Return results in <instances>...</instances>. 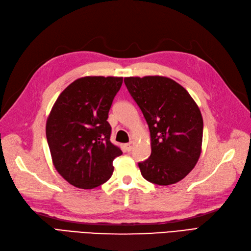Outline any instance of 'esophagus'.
Segmentation results:
<instances>
[{"instance_id": "34e87169", "label": "esophagus", "mask_w": 251, "mask_h": 251, "mask_svg": "<svg viewBox=\"0 0 251 251\" xmlns=\"http://www.w3.org/2000/svg\"><path fill=\"white\" fill-rule=\"evenodd\" d=\"M134 146H135V142H134V141H130V142L126 144V150H127L128 151H131L133 150Z\"/></svg>"}]
</instances>
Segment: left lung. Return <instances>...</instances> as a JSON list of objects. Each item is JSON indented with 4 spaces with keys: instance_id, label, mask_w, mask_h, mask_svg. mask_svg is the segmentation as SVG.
Segmentation results:
<instances>
[{
    "instance_id": "8db88e82",
    "label": "left lung",
    "mask_w": 251,
    "mask_h": 251,
    "mask_svg": "<svg viewBox=\"0 0 251 251\" xmlns=\"http://www.w3.org/2000/svg\"><path fill=\"white\" fill-rule=\"evenodd\" d=\"M125 83L151 133V156L138 163L142 177L157 185L177 183L201 154L203 118L198 105L169 77H126Z\"/></svg>"
}]
</instances>
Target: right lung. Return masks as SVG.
Wrapping results in <instances>:
<instances>
[{
    "label": "right lung",
    "instance_id": "add662e5",
    "mask_svg": "<svg viewBox=\"0 0 251 251\" xmlns=\"http://www.w3.org/2000/svg\"><path fill=\"white\" fill-rule=\"evenodd\" d=\"M121 85L123 77H81L53 104L46 124L52 162L75 187L91 189L104 183L113 174V160L123 154L110 140L107 121Z\"/></svg>",
    "mask_w": 251,
    "mask_h": 251
}]
</instances>
